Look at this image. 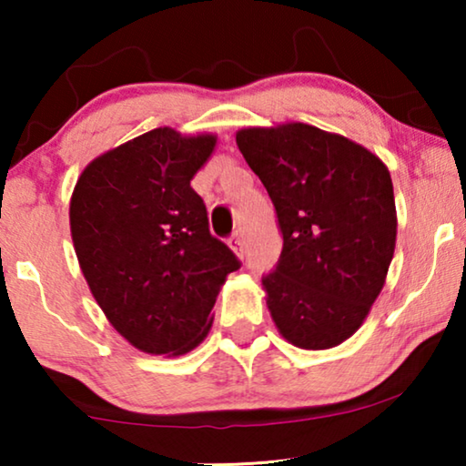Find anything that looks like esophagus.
Masks as SVG:
<instances>
[{
	"instance_id": "esophagus-1",
	"label": "esophagus",
	"mask_w": 466,
	"mask_h": 466,
	"mask_svg": "<svg viewBox=\"0 0 466 466\" xmlns=\"http://www.w3.org/2000/svg\"><path fill=\"white\" fill-rule=\"evenodd\" d=\"M228 246H231V250L238 254L239 258H244V252H246V241L241 238V233H233L231 239H228Z\"/></svg>"
}]
</instances>
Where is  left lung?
Returning a JSON list of instances; mask_svg holds the SVG:
<instances>
[{"instance_id":"left-lung-1","label":"left lung","mask_w":466,"mask_h":466,"mask_svg":"<svg viewBox=\"0 0 466 466\" xmlns=\"http://www.w3.org/2000/svg\"><path fill=\"white\" fill-rule=\"evenodd\" d=\"M235 142L278 212L282 254L263 279L276 329L329 350L367 320L397 246L390 171L365 146L308 123L244 127Z\"/></svg>"}]
</instances>
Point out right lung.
Here are the masks:
<instances>
[{
    "label": "right lung",
    "instance_id": "right-lung-1",
    "mask_svg": "<svg viewBox=\"0 0 466 466\" xmlns=\"http://www.w3.org/2000/svg\"><path fill=\"white\" fill-rule=\"evenodd\" d=\"M216 144V133L158 127L95 157L69 199L88 290L116 333L146 354L171 359L199 346L227 276L239 269L209 235L190 187Z\"/></svg>",
    "mask_w": 466,
    "mask_h": 466
}]
</instances>
